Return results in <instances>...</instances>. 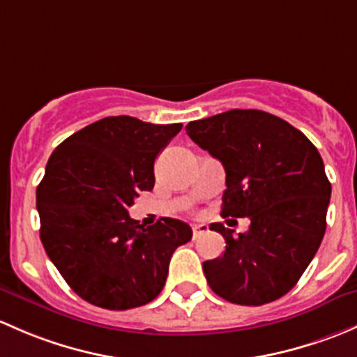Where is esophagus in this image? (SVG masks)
<instances>
[{
	"mask_svg": "<svg viewBox=\"0 0 357 357\" xmlns=\"http://www.w3.org/2000/svg\"><path fill=\"white\" fill-rule=\"evenodd\" d=\"M208 232V225H204V223H201V225H194L192 227V235L194 238L196 237H201V235Z\"/></svg>",
	"mask_w": 357,
	"mask_h": 357,
	"instance_id": "esophagus-1",
	"label": "esophagus"
}]
</instances>
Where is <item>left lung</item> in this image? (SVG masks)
I'll return each instance as SVG.
<instances>
[{
  "label": "left lung",
  "mask_w": 357,
  "mask_h": 357,
  "mask_svg": "<svg viewBox=\"0 0 357 357\" xmlns=\"http://www.w3.org/2000/svg\"><path fill=\"white\" fill-rule=\"evenodd\" d=\"M187 135L225 168L223 216L251 220L245 234L222 223V258L203 263L209 287L241 306L280 299L299 282L326 229L332 185L313 142L261 109H230L185 125Z\"/></svg>",
  "instance_id": "1"
}]
</instances>
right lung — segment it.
<instances>
[{
  "label": "right lung",
  "instance_id": "1",
  "mask_svg": "<svg viewBox=\"0 0 357 357\" xmlns=\"http://www.w3.org/2000/svg\"><path fill=\"white\" fill-rule=\"evenodd\" d=\"M182 123L106 116L65 139L36 190L46 255L77 296L105 310L144 306L165 287L168 264L192 230L175 218L144 229L128 216L154 187V160Z\"/></svg>",
  "mask_w": 357,
  "mask_h": 357
}]
</instances>
